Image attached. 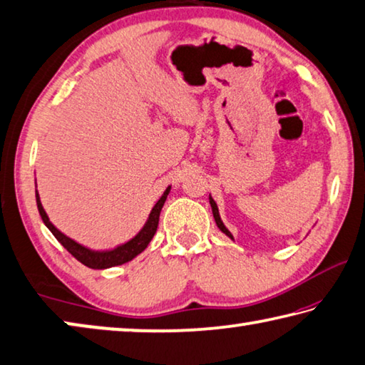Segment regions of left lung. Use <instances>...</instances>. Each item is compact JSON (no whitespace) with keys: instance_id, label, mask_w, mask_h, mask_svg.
I'll return each mask as SVG.
<instances>
[{"instance_id":"8db88e82","label":"left lung","mask_w":365,"mask_h":365,"mask_svg":"<svg viewBox=\"0 0 365 365\" xmlns=\"http://www.w3.org/2000/svg\"><path fill=\"white\" fill-rule=\"evenodd\" d=\"M209 202H211L212 214H214V220H215V224H217V227L220 228V232H224L228 238H232V240H233V235L230 233V230H228V228L224 225V222H222V219H220L219 207H217V205H215V201L212 200V196H211V195H209Z\"/></svg>"}]
</instances>
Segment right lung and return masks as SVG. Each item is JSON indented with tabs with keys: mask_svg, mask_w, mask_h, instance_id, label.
I'll return each instance as SVG.
<instances>
[{
	"mask_svg": "<svg viewBox=\"0 0 365 365\" xmlns=\"http://www.w3.org/2000/svg\"><path fill=\"white\" fill-rule=\"evenodd\" d=\"M35 185H36V182H35ZM170 188H172V185H169V187L165 188L163 196H160L159 201L154 205V207L150 212V217H148L143 228H141V230L135 235L132 240H128L127 243H123L120 246H117V248L109 250V251H95V250L86 248V246L80 245L78 242H76V240H72L71 237H67V235L58 230V228L54 227L51 222H49L48 214L45 209H43L38 190H35V197H36V207H38V212L41 215L43 224L48 227V230L51 232L54 237H56L58 242L63 245L64 248L77 259V261H80L90 269H109V267H114V265H122L128 261H132L133 257H137L140 252H143L146 250V246L150 245V242L154 237V233H156V230H158L160 209H163L165 200H168Z\"/></svg>",
	"mask_w": 365,
	"mask_h": 365,
	"instance_id": "obj_1",
	"label": "right lung"
}]
</instances>
